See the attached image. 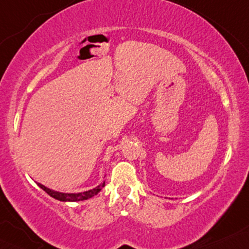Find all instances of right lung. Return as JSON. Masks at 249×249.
<instances>
[{
  "label": "right lung",
  "instance_id": "right-lung-1",
  "mask_svg": "<svg viewBox=\"0 0 249 249\" xmlns=\"http://www.w3.org/2000/svg\"><path fill=\"white\" fill-rule=\"evenodd\" d=\"M105 185H106V181H103L102 184H100L99 186L93 188V190L81 192V193H62V192L50 190V188L46 187L45 185L37 182V186H39L40 188H42L46 193H48L50 196L54 197V199H56V200L63 201V202H77V201H84V200L90 199V197H93L94 195H96L97 193H99V192L101 191L103 187H105Z\"/></svg>",
  "mask_w": 249,
  "mask_h": 249
}]
</instances>
